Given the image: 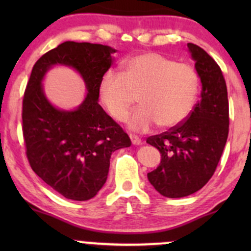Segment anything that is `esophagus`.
I'll return each instance as SVG.
<instances>
[{
	"label": "esophagus",
	"instance_id": "obj_1",
	"mask_svg": "<svg viewBox=\"0 0 251 251\" xmlns=\"http://www.w3.org/2000/svg\"><path fill=\"white\" fill-rule=\"evenodd\" d=\"M129 139H131L132 144H134V145H140L142 144V139L135 134H129Z\"/></svg>",
	"mask_w": 251,
	"mask_h": 251
}]
</instances>
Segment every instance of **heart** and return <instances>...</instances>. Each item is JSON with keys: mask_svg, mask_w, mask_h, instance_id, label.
Masks as SVG:
<instances>
[{"mask_svg": "<svg viewBox=\"0 0 251 251\" xmlns=\"http://www.w3.org/2000/svg\"><path fill=\"white\" fill-rule=\"evenodd\" d=\"M200 77L188 63L158 53L126 60L122 72L108 71L99 85L102 105L112 118L124 122L139 96L140 107L127 120L129 128L148 131L155 124L168 128L185 120L197 100Z\"/></svg>", "mask_w": 251, "mask_h": 251, "instance_id": "1", "label": "heart"}]
</instances>
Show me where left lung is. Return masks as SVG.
<instances>
[{
  "instance_id": "1",
  "label": "left lung",
  "mask_w": 251,
  "mask_h": 251,
  "mask_svg": "<svg viewBox=\"0 0 251 251\" xmlns=\"http://www.w3.org/2000/svg\"><path fill=\"white\" fill-rule=\"evenodd\" d=\"M201 77V100L185 120L146 143L162 159L148 178L160 195L180 198L198 191L215 174L229 134L226 83L217 62L200 46L188 43Z\"/></svg>"
}]
</instances>
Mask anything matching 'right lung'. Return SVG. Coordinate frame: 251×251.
<instances>
[{
    "label": "right lung",
    "instance_id": "right-lung-1",
    "mask_svg": "<svg viewBox=\"0 0 251 251\" xmlns=\"http://www.w3.org/2000/svg\"><path fill=\"white\" fill-rule=\"evenodd\" d=\"M116 50L89 42L66 41L34 65L22 101V133L30 168L63 197L88 201L106 183L112 152L131 145L98 103L99 85ZM67 64L82 74L89 93L75 111H60L43 94L41 81L50 65Z\"/></svg>",
    "mask_w": 251,
    "mask_h": 251
}]
</instances>
